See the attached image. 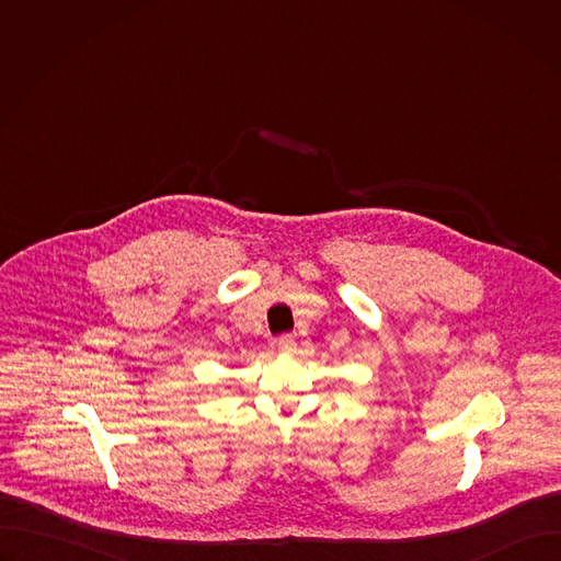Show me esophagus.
Wrapping results in <instances>:
<instances>
[{
  "label": "esophagus",
  "instance_id": "34e87169",
  "mask_svg": "<svg viewBox=\"0 0 561 561\" xmlns=\"http://www.w3.org/2000/svg\"><path fill=\"white\" fill-rule=\"evenodd\" d=\"M277 348H279V353H286V355H290V353H295V337L293 335H282V337H277Z\"/></svg>",
  "mask_w": 561,
  "mask_h": 561
}]
</instances>
